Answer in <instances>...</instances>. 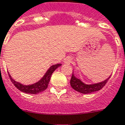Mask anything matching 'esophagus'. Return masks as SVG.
Listing matches in <instances>:
<instances>
[{
	"label": "esophagus",
	"instance_id": "1",
	"mask_svg": "<svg viewBox=\"0 0 125 125\" xmlns=\"http://www.w3.org/2000/svg\"><path fill=\"white\" fill-rule=\"evenodd\" d=\"M72 60H73V59H72V58L70 57H66V59L64 60V63L66 64V65H69V64H70L72 62Z\"/></svg>",
	"mask_w": 125,
	"mask_h": 125
}]
</instances>
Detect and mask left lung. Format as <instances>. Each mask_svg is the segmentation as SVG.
I'll use <instances>...</instances> for the list:
<instances>
[{"instance_id":"left-lung-1","label":"left lung","mask_w":125,"mask_h":125,"mask_svg":"<svg viewBox=\"0 0 125 125\" xmlns=\"http://www.w3.org/2000/svg\"><path fill=\"white\" fill-rule=\"evenodd\" d=\"M110 77L111 76H109L105 80L102 82L98 83L93 84V85H86L82 82L80 79L75 77L74 74H73L70 80V84L71 86L74 90L77 91L79 93H82V94H90V93L97 91L102 89L103 86L106 85V83L108 82Z\"/></svg>"}]
</instances>
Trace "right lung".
<instances>
[{"mask_svg":"<svg viewBox=\"0 0 125 125\" xmlns=\"http://www.w3.org/2000/svg\"><path fill=\"white\" fill-rule=\"evenodd\" d=\"M62 64H56V65H52L51 66L48 70L47 71L44 76L39 80L37 82L35 83L32 84V85H24L23 84L19 83L15 81L13 79H12L10 74L8 73V75L10 77V79L11 80V82L14 84L15 86L19 89L21 91L23 92V93H27V94H36L38 93H41V92L43 91L44 90L46 89L48 86L49 82H50V79L52 74L53 72L59 67L61 66Z\"/></svg>","mask_w":125,"mask_h":125,"instance_id":"add662e5","label":"right lung"}]
</instances>
